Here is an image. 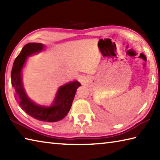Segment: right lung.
Listing matches in <instances>:
<instances>
[{
	"label": "right lung",
	"instance_id": "obj_1",
	"mask_svg": "<svg viewBox=\"0 0 160 160\" xmlns=\"http://www.w3.org/2000/svg\"><path fill=\"white\" fill-rule=\"evenodd\" d=\"M43 43H29L23 46L14 62L11 73L12 86L14 89V98L21 109L30 117L45 122H57L67 115L73 101L76 91L81 84L78 80L70 81L58 88L54 99L49 105H39L28 96L23 83V69L28 58L45 50Z\"/></svg>",
	"mask_w": 160,
	"mask_h": 160
}]
</instances>
